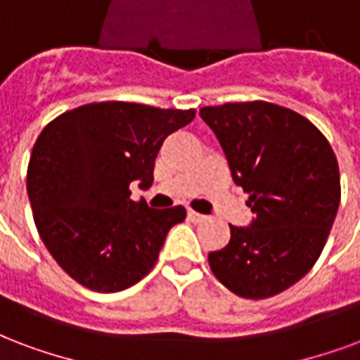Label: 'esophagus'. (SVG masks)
<instances>
[{
    "mask_svg": "<svg viewBox=\"0 0 360 360\" xmlns=\"http://www.w3.org/2000/svg\"><path fill=\"white\" fill-rule=\"evenodd\" d=\"M188 218H190L191 221H205L207 220V216L205 214H199V212H195V210H188Z\"/></svg>",
    "mask_w": 360,
    "mask_h": 360,
    "instance_id": "1",
    "label": "esophagus"
}]
</instances>
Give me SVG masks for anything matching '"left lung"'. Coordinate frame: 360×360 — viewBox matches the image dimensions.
<instances>
[{"label": "left lung", "mask_w": 360, "mask_h": 360, "mask_svg": "<svg viewBox=\"0 0 360 360\" xmlns=\"http://www.w3.org/2000/svg\"><path fill=\"white\" fill-rule=\"evenodd\" d=\"M248 193L252 221L209 254L216 279L241 298L275 296L298 283L323 252L340 207V170L323 132L271 102L201 108Z\"/></svg>", "instance_id": "left-lung-1"}]
</instances>
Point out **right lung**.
<instances>
[{
  "label": "right lung",
  "instance_id": "add662e5",
  "mask_svg": "<svg viewBox=\"0 0 360 360\" xmlns=\"http://www.w3.org/2000/svg\"><path fill=\"white\" fill-rule=\"evenodd\" d=\"M195 110L94 102L53 119L37 136L26 188L41 241L58 266L96 292H119L153 269L184 207L151 209L129 186L150 188L165 139Z\"/></svg>",
  "mask_w": 360,
  "mask_h": 360
}]
</instances>
